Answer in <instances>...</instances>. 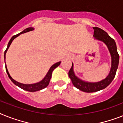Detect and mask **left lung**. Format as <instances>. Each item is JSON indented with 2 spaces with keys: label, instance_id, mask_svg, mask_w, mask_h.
Masks as SVG:
<instances>
[{
  "label": "left lung",
  "instance_id": "left-lung-1",
  "mask_svg": "<svg viewBox=\"0 0 123 123\" xmlns=\"http://www.w3.org/2000/svg\"><path fill=\"white\" fill-rule=\"evenodd\" d=\"M93 29H94V37L98 40L104 42L107 45L109 49V52L111 55V59H112L111 68L109 75L105 79L99 82L91 83V82H84L75 75L74 70H73L72 63V66L68 72L69 77L71 79L73 85L76 88L85 92H97V91L105 89V87L109 86L115 77L116 70L118 67L119 60V55L117 53V47H116V44L114 39L110 37L107 32L104 30H102V29L97 27H93Z\"/></svg>",
  "mask_w": 123,
  "mask_h": 123
}]
</instances>
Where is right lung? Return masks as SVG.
I'll list each match as a JSON object with an SVG mask.
<instances>
[{
  "label": "right lung",
  "instance_id": "obj_1",
  "mask_svg": "<svg viewBox=\"0 0 123 123\" xmlns=\"http://www.w3.org/2000/svg\"><path fill=\"white\" fill-rule=\"evenodd\" d=\"M33 28L32 27H28V28H26V29H24V31H22L21 32L19 33V34H16V35H14L12 37H11V39H10V41H9V43H8V45H7V49H6L4 52V58L6 59V52H7V51L8 48H9L10 45H11V43L12 42V41L14 40L16 37H18V36H19L21 34H23V33H25L26 32H29L30 31H32L33 30ZM6 63V62H5ZM60 62L58 63H55L54 65H53L51 68H49V71L48 72L47 74H46V75L44 77V78L42 80L40 81L39 82H37V83H36V84H21V83H19V82H17V81L14 80V79L12 78L11 77L10 75L9 74V72L7 70V67L6 66V72H7V74H8V76H9V79H11V81L14 83L15 85H16L17 86L19 87L20 88H21L23 90H25V91H29V92H36V91H40L41 89H44L45 87H47L48 86V84L49 83V81H50V79L51 78V74H52V72L53 71L55 68L58 67L60 65Z\"/></svg>",
  "mask_w": 123,
  "mask_h": 123
}]
</instances>
